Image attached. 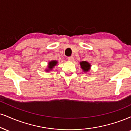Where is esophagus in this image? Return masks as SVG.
Listing matches in <instances>:
<instances>
[{
	"label": "esophagus",
	"mask_w": 131,
	"mask_h": 131,
	"mask_svg": "<svg viewBox=\"0 0 131 131\" xmlns=\"http://www.w3.org/2000/svg\"><path fill=\"white\" fill-rule=\"evenodd\" d=\"M74 59H73V57L71 56V57H68V61H72V60H73Z\"/></svg>",
	"instance_id": "1"
}]
</instances>
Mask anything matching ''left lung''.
I'll use <instances>...</instances> for the list:
<instances>
[{
	"mask_svg": "<svg viewBox=\"0 0 131 131\" xmlns=\"http://www.w3.org/2000/svg\"><path fill=\"white\" fill-rule=\"evenodd\" d=\"M80 64H81V67L82 68V70L83 71V72H88L89 71H90V70L91 65L89 63L87 62V61H81V62L80 63Z\"/></svg>",
	"mask_w": 131,
	"mask_h": 131,
	"instance_id": "1",
	"label": "left lung"
}]
</instances>
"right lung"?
Here are the masks:
<instances>
[{
    "label": "right lung",
    "instance_id": "add662e5",
    "mask_svg": "<svg viewBox=\"0 0 131 131\" xmlns=\"http://www.w3.org/2000/svg\"><path fill=\"white\" fill-rule=\"evenodd\" d=\"M57 62L58 61L56 60H52V61H50L48 64V69H47L46 71H50L51 70H52L53 68L57 64Z\"/></svg>",
    "mask_w": 131,
    "mask_h": 131
}]
</instances>
